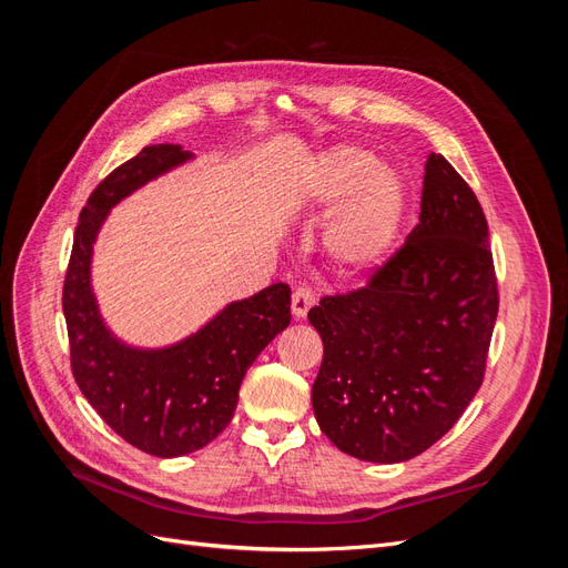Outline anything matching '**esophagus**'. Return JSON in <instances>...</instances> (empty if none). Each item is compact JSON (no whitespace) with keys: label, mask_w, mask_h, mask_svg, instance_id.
<instances>
[{"label":"esophagus","mask_w":568,"mask_h":568,"mask_svg":"<svg viewBox=\"0 0 568 568\" xmlns=\"http://www.w3.org/2000/svg\"><path fill=\"white\" fill-rule=\"evenodd\" d=\"M313 305H315V294L311 286H301L294 291V296H291V311H294L296 320H303Z\"/></svg>","instance_id":"34e87169"}]
</instances>
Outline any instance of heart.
Returning a JSON list of instances; mask_svg holds the SVG:
<instances>
[{
  "label": "heart",
  "instance_id": "b5f03b06",
  "mask_svg": "<svg viewBox=\"0 0 568 568\" xmlns=\"http://www.w3.org/2000/svg\"><path fill=\"white\" fill-rule=\"evenodd\" d=\"M301 203L332 211L322 244L348 272L379 267L393 253L407 213L405 180L372 151L353 144L332 146L307 165Z\"/></svg>",
  "mask_w": 568,
  "mask_h": 568
}]
</instances>
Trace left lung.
<instances>
[{"mask_svg": "<svg viewBox=\"0 0 568 568\" xmlns=\"http://www.w3.org/2000/svg\"><path fill=\"white\" fill-rule=\"evenodd\" d=\"M495 317L486 215L457 170L432 153L405 246L367 286L307 313L324 343L313 384L322 434L376 464L432 448L484 382Z\"/></svg>", "mask_w": 568, "mask_h": 568, "instance_id": "obj_1", "label": "left lung"}]
</instances>
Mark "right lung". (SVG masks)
<instances>
[{
    "mask_svg": "<svg viewBox=\"0 0 568 568\" xmlns=\"http://www.w3.org/2000/svg\"><path fill=\"white\" fill-rule=\"evenodd\" d=\"M192 159L180 144H153L115 168L80 213L63 282L71 365L82 395L120 438L163 459L201 450L225 432L248 367L291 322L286 284L227 303L201 329L163 348L132 346L101 317L92 288L101 225L113 205Z\"/></svg>",
    "mask_w": 568,
    "mask_h": 568,
    "instance_id": "right-lung-1",
    "label": "right lung"
}]
</instances>
